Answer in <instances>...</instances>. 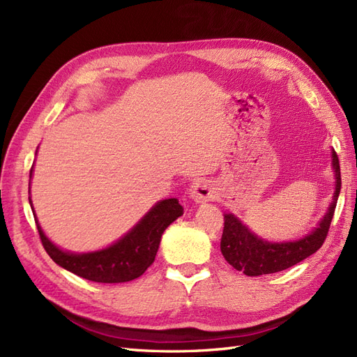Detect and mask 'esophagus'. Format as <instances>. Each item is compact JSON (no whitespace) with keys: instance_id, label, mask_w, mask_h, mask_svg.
Returning <instances> with one entry per match:
<instances>
[{"instance_id":"1","label":"esophagus","mask_w":357,"mask_h":357,"mask_svg":"<svg viewBox=\"0 0 357 357\" xmlns=\"http://www.w3.org/2000/svg\"><path fill=\"white\" fill-rule=\"evenodd\" d=\"M189 197L198 202H208V201H214L218 198V190H215L214 185L208 180H197L195 183H192V186L189 189Z\"/></svg>"}]
</instances>
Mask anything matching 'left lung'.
<instances>
[{
  "label": "left lung",
  "mask_w": 357,
  "mask_h": 357,
  "mask_svg": "<svg viewBox=\"0 0 357 357\" xmlns=\"http://www.w3.org/2000/svg\"><path fill=\"white\" fill-rule=\"evenodd\" d=\"M332 167L337 185L331 207L317 228L298 241L268 243L250 232L234 214H225L220 250L226 262L248 277H257L283 271L316 253L326 240L341 190L340 160L335 150L332 152Z\"/></svg>",
  "instance_id": "obj_1"
}]
</instances>
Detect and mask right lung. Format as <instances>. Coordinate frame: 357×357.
Instances as JSON below:
<instances>
[{
	"instance_id": "obj_1",
	"label": "right lung",
	"mask_w": 357,
	"mask_h": 357,
	"mask_svg": "<svg viewBox=\"0 0 357 357\" xmlns=\"http://www.w3.org/2000/svg\"><path fill=\"white\" fill-rule=\"evenodd\" d=\"M31 177L32 168L29 171ZM181 214L183 207L178 199L169 198L159 201L131 231L113 245L100 252L82 255L61 250L41 231L37 218L36 223L41 244L53 262L89 282L125 283L143 275L146 269L153 264L162 234Z\"/></svg>"
}]
</instances>
